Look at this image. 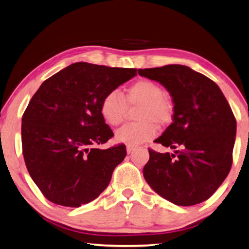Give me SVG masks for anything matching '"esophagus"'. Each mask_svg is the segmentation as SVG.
<instances>
[{"instance_id":"34e87169","label":"esophagus","mask_w":249,"mask_h":249,"mask_svg":"<svg viewBox=\"0 0 249 249\" xmlns=\"http://www.w3.org/2000/svg\"><path fill=\"white\" fill-rule=\"evenodd\" d=\"M136 150V147L134 146H132V145H127V152H128V154H130V153H132V152Z\"/></svg>"}]
</instances>
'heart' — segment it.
Returning <instances> with one entry per match:
<instances>
[{"instance_id":"heart-1","label":"heart","mask_w":249,"mask_h":249,"mask_svg":"<svg viewBox=\"0 0 249 249\" xmlns=\"http://www.w3.org/2000/svg\"><path fill=\"white\" fill-rule=\"evenodd\" d=\"M136 119L139 122L118 130L116 139L128 145H138L153 139L158 127L172 119V100L163 94L162 86L151 80H139L129 86L122 95L118 89L109 90L100 102L99 110L104 121L110 127H118L124 121L127 106H138Z\"/></svg>"}]
</instances>
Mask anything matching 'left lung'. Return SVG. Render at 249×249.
<instances>
[{"label": "left lung", "mask_w": 249, "mask_h": 249, "mask_svg": "<svg viewBox=\"0 0 249 249\" xmlns=\"http://www.w3.org/2000/svg\"><path fill=\"white\" fill-rule=\"evenodd\" d=\"M173 97V122L155 140L175 153L149 149L143 168L156 194L181 207L208 200L229 175L233 163L236 119L220 87L186 65L139 70Z\"/></svg>", "instance_id": "left-lung-1"}]
</instances>
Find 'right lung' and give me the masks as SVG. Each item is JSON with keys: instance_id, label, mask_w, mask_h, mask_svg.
<instances>
[{"instance_id": "right-lung-1", "label": "right lung", "mask_w": 249, "mask_h": 249, "mask_svg": "<svg viewBox=\"0 0 249 249\" xmlns=\"http://www.w3.org/2000/svg\"><path fill=\"white\" fill-rule=\"evenodd\" d=\"M134 75L137 69L76 62L46 80L30 99L21 118L23 155L49 201L77 208L107 188L127 150L124 144L97 149L113 137L100 102Z\"/></svg>"}]
</instances>
